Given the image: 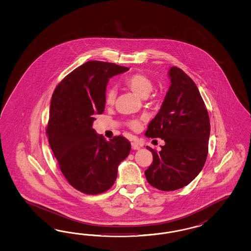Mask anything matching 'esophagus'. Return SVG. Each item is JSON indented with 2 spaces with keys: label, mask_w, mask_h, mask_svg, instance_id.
<instances>
[{
  "label": "esophagus",
  "mask_w": 251,
  "mask_h": 251,
  "mask_svg": "<svg viewBox=\"0 0 251 251\" xmlns=\"http://www.w3.org/2000/svg\"><path fill=\"white\" fill-rule=\"evenodd\" d=\"M131 148H132L133 150H139L141 147H140V145L136 144V143H131Z\"/></svg>",
  "instance_id": "1"
}]
</instances>
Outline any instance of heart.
Wrapping results in <instances>:
<instances>
[{
  "label": "heart",
  "instance_id": "heart-1",
  "mask_svg": "<svg viewBox=\"0 0 251 251\" xmlns=\"http://www.w3.org/2000/svg\"><path fill=\"white\" fill-rule=\"evenodd\" d=\"M124 84L131 91L135 93L137 96L143 99H146L153 88L152 80L144 74H134L129 75L125 79ZM116 97H117V92L115 88L113 87L106 88L105 92V103L108 106H112L115 103ZM128 124L131 129H138L140 126V122L135 120L129 121Z\"/></svg>",
  "mask_w": 251,
  "mask_h": 251
}]
</instances>
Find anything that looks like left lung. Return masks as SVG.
I'll return each mask as SVG.
<instances>
[{"instance_id": "left-lung-1", "label": "left lung", "mask_w": 251, "mask_h": 251, "mask_svg": "<svg viewBox=\"0 0 251 251\" xmlns=\"http://www.w3.org/2000/svg\"><path fill=\"white\" fill-rule=\"evenodd\" d=\"M168 75V92L145 132L148 138L165 141L160 152L146 146L153 160L145 172L148 183L164 191L181 189L199 175L205 164L210 137V119L197 85L176 66Z\"/></svg>"}]
</instances>
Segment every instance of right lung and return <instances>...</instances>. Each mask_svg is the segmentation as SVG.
<instances>
[{"instance_id": "right-lung-1", "label": "right lung", "mask_w": 251, "mask_h": 251, "mask_svg": "<svg viewBox=\"0 0 251 251\" xmlns=\"http://www.w3.org/2000/svg\"><path fill=\"white\" fill-rule=\"evenodd\" d=\"M128 70L115 63L87 61L54 90L46 129L49 144L67 181L84 194L109 190L119 165L129 155L130 143L125 137L106 141L92 127L95 115L104 112L109 78Z\"/></svg>"}]
</instances>
